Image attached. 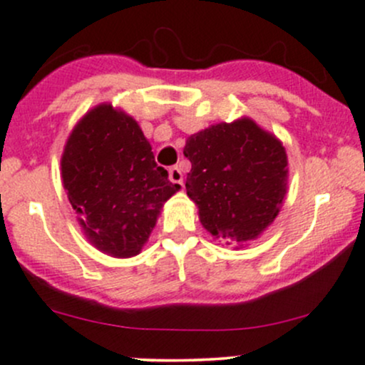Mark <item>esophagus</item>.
Segmentation results:
<instances>
[{
	"instance_id": "34e87169",
	"label": "esophagus",
	"mask_w": 365,
	"mask_h": 365,
	"mask_svg": "<svg viewBox=\"0 0 365 365\" xmlns=\"http://www.w3.org/2000/svg\"><path fill=\"white\" fill-rule=\"evenodd\" d=\"M168 178H170V181L174 184H181L182 186V172L179 167H172L170 170H168Z\"/></svg>"
}]
</instances>
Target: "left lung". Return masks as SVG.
Wrapping results in <instances>:
<instances>
[{"mask_svg":"<svg viewBox=\"0 0 365 365\" xmlns=\"http://www.w3.org/2000/svg\"><path fill=\"white\" fill-rule=\"evenodd\" d=\"M187 197L203 228L235 244L252 240L277 217L287 193V155L277 137L244 118L191 135Z\"/></svg>","mask_w":365,"mask_h":365,"instance_id":"8db88e82","label":"left lung"}]
</instances>
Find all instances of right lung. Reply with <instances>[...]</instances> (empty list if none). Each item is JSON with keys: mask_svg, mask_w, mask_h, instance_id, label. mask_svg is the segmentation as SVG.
<instances>
[{"mask_svg": "<svg viewBox=\"0 0 365 365\" xmlns=\"http://www.w3.org/2000/svg\"><path fill=\"white\" fill-rule=\"evenodd\" d=\"M62 181L88 240L103 252H140L160 209L179 184L155 162L137 121L103 104L74 127L62 155Z\"/></svg>", "mask_w": 365, "mask_h": 365, "instance_id": "right-lung-1", "label": "right lung"}]
</instances>
